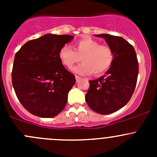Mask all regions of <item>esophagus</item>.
<instances>
[{
  "label": "esophagus",
  "mask_w": 157,
  "mask_h": 157,
  "mask_svg": "<svg viewBox=\"0 0 157 157\" xmlns=\"http://www.w3.org/2000/svg\"><path fill=\"white\" fill-rule=\"evenodd\" d=\"M75 78H76V80H77V82H78L79 80H80V79H81V77H79V76H77V75H76L75 76Z\"/></svg>",
  "instance_id": "34e87169"
}]
</instances>
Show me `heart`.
<instances>
[{"instance_id": "obj_1", "label": "heart", "mask_w": 157, "mask_h": 157, "mask_svg": "<svg viewBox=\"0 0 157 157\" xmlns=\"http://www.w3.org/2000/svg\"><path fill=\"white\" fill-rule=\"evenodd\" d=\"M74 50L64 45L60 48L58 55L64 65L71 68L76 63L83 61L80 65L74 67V71L82 75H101L112 67L114 52L107 45H100L91 38H83L74 42Z\"/></svg>"}]
</instances>
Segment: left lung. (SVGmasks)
I'll return each mask as SVG.
<instances>
[{
    "label": "left lung",
    "instance_id": "8db88e82",
    "mask_svg": "<svg viewBox=\"0 0 157 157\" xmlns=\"http://www.w3.org/2000/svg\"><path fill=\"white\" fill-rule=\"evenodd\" d=\"M105 39L114 52L112 67L96 80H90L86 103L92 110L108 115L119 110L131 99L138 75V61L133 45L120 36L96 35Z\"/></svg>",
    "mask_w": 157,
    "mask_h": 157
}]
</instances>
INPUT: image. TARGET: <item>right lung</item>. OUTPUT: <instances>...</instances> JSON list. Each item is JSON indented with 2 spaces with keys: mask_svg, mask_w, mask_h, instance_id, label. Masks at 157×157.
Instances as JSON below:
<instances>
[{
  "mask_svg": "<svg viewBox=\"0 0 157 157\" xmlns=\"http://www.w3.org/2000/svg\"><path fill=\"white\" fill-rule=\"evenodd\" d=\"M73 39L46 34L27 42L16 53L13 86L20 103L33 115L52 118L65 107L76 79L64 67L58 52Z\"/></svg>",
  "mask_w": 157,
  "mask_h": 157,
  "instance_id": "right-lung-1",
  "label": "right lung"
}]
</instances>
